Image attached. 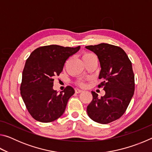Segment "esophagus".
Masks as SVG:
<instances>
[{"mask_svg": "<svg viewBox=\"0 0 152 152\" xmlns=\"http://www.w3.org/2000/svg\"><path fill=\"white\" fill-rule=\"evenodd\" d=\"M75 92H76V93H77V94H79V93H81V92H83V91H82V90H81V89L76 88V89L75 90Z\"/></svg>", "mask_w": 152, "mask_h": 152, "instance_id": "obj_1", "label": "esophagus"}]
</instances>
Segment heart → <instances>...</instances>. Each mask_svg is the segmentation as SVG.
<instances>
[{
  "label": "heart",
  "instance_id": "obj_1",
  "mask_svg": "<svg viewBox=\"0 0 152 152\" xmlns=\"http://www.w3.org/2000/svg\"><path fill=\"white\" fill-rule=\"evenodd\" d=\"M93 56V54H92V53H84V54L82 56V60H84V59L88 58L89 57H91V56ZM80 85L82 86H85V83H84L83 81H82V82H80Z\"/></svg>",
  "mask_w": 152,
  "mask_h": 152
}]
</instances>
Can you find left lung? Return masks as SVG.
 I'll return each instance as SVG.
<instances>
[{"mask_svg":"<svg viewBox=\"0 0 152 152\" xmlns=\"http://www.w3.org/2000/svg\"><path fill=\"white\" fill-rule=\"evenodd\" d=\"M97 56L101 70L99 79L102 82L105 94L99 98L92 91V102L87 113L94 121L107 124L122 116L132 100L135 91V78L132 64L125 51L108 43L85 47Z\"/></svg>","mask_w":152,"mask_h":152,"instance_id":"left-lung-1","label":"left lung"}]
</instances>
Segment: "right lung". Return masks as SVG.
Returning a JSON list of instances; mask_svg holds the SVG:
<instances>
[{"label":"right lung","mask_w":152,"mask_h":152,"mask_svg":"<svg viewBox=\"0 0 152 152\" xmlns=\"http://www.w3.org/2000/svg\"><path fill=\"white\" fill-rule=\"evenodd\" d=\"M80 49V46L46 45L36 49L28 58L20 90L28 111L35 120L53 121L65 111L68 100L75 91L70 86L60 92L53 90V78L61 72L67 59Z\"/></svg>","instance_id":"add662e5"}]
</instances>
